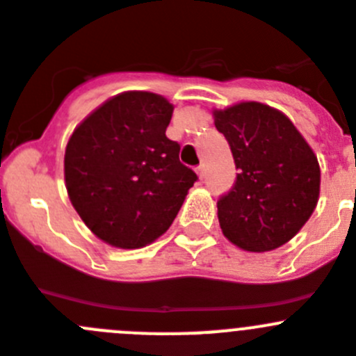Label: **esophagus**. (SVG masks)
<instances>
[{"label":"esophagus","instance_id":"esophagus-1","mask_svg":"<svg viewBox=\"0 0 356 356\" xmlns=\"http://www.w3.org/2000/svg\"><path fill=\"white\" fill-rule=\"evenodd\" d=\"M195 172H197V176H200L201 180H203V178H204V165H203V164L197 165V169H195Z\"/></svg>","mask_w":356,"mask_h":356}]
</instances>
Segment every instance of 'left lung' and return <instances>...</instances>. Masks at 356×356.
<instances>
[{"mask_svg":"<svg viewBox=\"0 0 356 356\" xmlns=\"http://www.w3.org/2000/svg\"><path fill=\"white\" fill-rule=\"evenodd\" d=\"M213 120L238 169L233 188L217 201L224 236L249 252L284 245L318 204V156L291 120L265 104L215 109Z\"/></svg>","mask_w":356,"mask_h":356,"instance_id":"8db88e82","label":"left lung"}]
</instances>
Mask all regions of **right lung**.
<instances>
[{"label":"right lung","mask_w":356,"mask_h":356,"mask_svg":"<svg viewBox=\"0 0 356 356\" xmlns=\"http://www.w3.org/2000/svg\"><path fill=\"white\" fill-rule=\"evenodd\" d=\"M172 104L125 91L76 127L65 149L72 207L102 242L139 249L162 236L197 176L165 136Z\"/></svg>","instance_id":"obj_1"}]
</instances>
